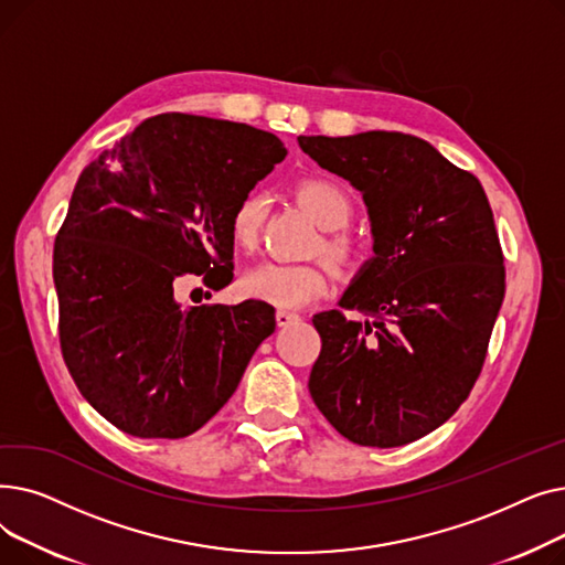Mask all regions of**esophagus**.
Segmentation results:
<instances>
[{
  "mask_svg": "<svg viewBox=\"0 0 565 565\" xmlns=\"http://www.w3.org/2000/svg\"><path fill=\"white\" fill-rule=\"evenodd\" d=\"M295 320H300L298 313H290V311H284V309L277 311V324H279V328H288V324L295 322Z\"/></svg>",
  "mask_w": 565,
  "mask_h": 565,
  "instance_id": "esophagus-1",
  "label": "esophagus"
}]
</instances>
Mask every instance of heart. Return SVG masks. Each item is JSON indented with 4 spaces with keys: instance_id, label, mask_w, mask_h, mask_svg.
Instances as JSON below:
<instances>
[{
    "instance_id": "obj_1",
    "label": "heart",
    "mask_w": 565,
    "mask_h": 565,
    "mask_svg": "<svg viewBox=\"0 0 565 565\" xmlns=\"http://www.w3.org/2000/svg\"><path fill=\"white\" fill-rule=\"evenodd\" d=\"M298 201L311 217L324 228L316 252L328 258L339 273L352 275L364 267L369 252L366 245L348 231H341L350 217L352 205L345 192L324 178H307L295 190ZM267 217V201L260 192H247L237 199L228 217V233L233 245L241 252H256L263 237ZM328 288V265L324 263H263L252 267L241 279V290L247 298L273 305L277 309H302L318 300Z\"/></svg>"
}]
</instances>
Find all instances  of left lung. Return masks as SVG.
<instances>
[{
	"mask_svg": "<svg viewBox=\"0 0 565 565\" xmlns=\"http://www.w3.org/2000/svg\"><path fill=\"white\" fill-rule=\"evenodd\" d=\"M298 141L362 192L375 252L339 302L366 320L313 316L311 398L360 447H403L447 422L483 369L507 290L492 207L477 175L419 137Z\"/></svg>",
	"mask_w": 565,
	"mask_h": 565,
	"instance_id": "8db88e82",
	"label": "left lung"
}]
</instances>
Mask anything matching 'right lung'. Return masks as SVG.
<instances>
[{"mask_svg": "<svg viewBox=\"0 0 565 565\" xmlns=\"http://www.w3.org/2000/svg\"><path fill=\"white\" fill-rule=\"evenodd\" d=\"M284 158L273 132L158 114L82 171L54 241L58 341L79 394L118 430L196 433L275 332L270 305L183 309L173 281L231 284L233 205Z\"/></svg>", "mask_w": 565, "mask_h": 565, "instance_id": "1", "label": "right lung"}]
</instances>
